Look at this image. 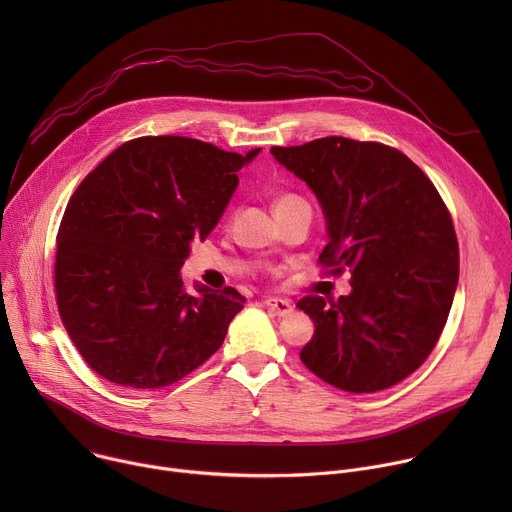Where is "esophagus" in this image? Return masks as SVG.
Segmentation results:
<instances>
[{"mask_svg": "<svg viewBox=\"0 0 512 512\" xmlns=\"http://www.w3.org/2000/svg\"><path fill=\"white\" fill-rule=\"evenodd\" d=\"M265 308H267L273 316H287L291 310H294V306H291V302L281 300V298H267V300H265Z\"/></svg>", "mask_w": 512, "mask_h": 512, "instance_id": "obj_1", "label": "esophagus"}]
</instances>
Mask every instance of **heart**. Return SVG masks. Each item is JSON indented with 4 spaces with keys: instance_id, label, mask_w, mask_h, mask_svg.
Returning <instances> with one entry per match:
<instances>
[{
    "instance_id": "1",
    "label": "heart",
    "mask_w": 512,
    "mask_h": 512,
    "mask_svg": "<svg viewBox=\"0 0 512 512\" xmlns=\"http://www.w3.org/2000/svg\"><path fill=\"white\" fill-rule=\"evenodd\" d=\"M302 198L296 196V194H279L277 200H275V210L281 208V206H287V204H294V202H300Z\"/></svg>"
}]
</instances>
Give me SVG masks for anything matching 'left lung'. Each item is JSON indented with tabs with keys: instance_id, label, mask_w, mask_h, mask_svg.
Segmentation results:
<instances>
[{
	"instance_id": "1",
	"label": "left lung",
	"mask_w": 512,
	"mask_h": 512,
	"mask_svg": "<svg viewBox=\"0 0 512 512\" xmlns=\"http://www.w3.org/2000/svg\"><path fill=\"white\" fill-rule=\"evenodd\" d=\"M273 158L318 196L326 273L350 271L348 296L298 302L316 324L300 358L348 393L389 389L417 371L446 326L460 251L446 202L405 154L379 141L320 137Z\"/></svg>"
}]
</instances>
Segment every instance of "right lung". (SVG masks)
<instances>
[{"label":"right lung","mask_w":512,"mask_h":512,"mask_svg":"<svg viewBox=\"0 0 512 512\" xmlns=\"http://www.w3.org/2000/svg\"><path fill=\"white\" fill-rule=\"evenodd\" d=\"M247 156L180 135L125 141L70 196L56 235L60 320L89 367L133 389L168 387L221 348L245 298L180 267L229 204Z\"/></svg>","instance_id":"right-lung-1"}]
</instances>
